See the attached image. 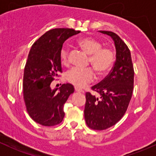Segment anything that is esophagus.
<instances>
[{"label":"esophagus","instance_id":"1","mask_svg":"<svg viewBox=\"0 0 156 156\" xmlns=\"http://www.w3.org/2000/svg\"><path fill=\"white\" fill-rule=\"evenodd\" d=\"M75 91H77V92H84V91H83L82 90L80 89V88H78V87H75Z\"/></svg>","mask_w":156,"mask_h":156}]
</instances>
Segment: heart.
Returning <instances> with one entry per match:
<instances>
[{
    "instance_id": "1",
    "label": "heart",
    "mask_w": 156,
    "mask_h": 156,
    "mask_svg": "<svg viewBox=\"0 0 156 156\" xmlns=\"http://www.w3.org/2000/svg\"><path fill=\"white\" fill-rule=\"evenodd\" d=\"M79 47L90 55L88 63L90 64L100 75L107 72L112 66L115 61V53L112 49L103 47L100 41L93 37H83L78 41ZM69 49L64 45L60 50V60L62 65L69 62ZM66 79L71 84L78 87H84L92 82L95 78V72L92 68H72L66 73Z\"/></svg>"
}]
</instances>
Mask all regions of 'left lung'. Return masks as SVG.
Instances as JSON below:
<instances>
[{"mask_svg": "<svg viewBox=\"0 0 156 156\" xmlns=\"http://www.w3.org/2000/svg\"><path fill=\"white\" fill-rule=\"evenodd\" d=\"M111 36L116 49V60L108 75L91 90L98 93L96 97L86 93L84 119L93 130H103L115 125L126 112L133 89L134 70L127 44L115 32L100 31Z\"/></svg>", "mask_w": 156, "mask_h": 156, "instance_id": "1", "label": "left lung"}]
</instances>
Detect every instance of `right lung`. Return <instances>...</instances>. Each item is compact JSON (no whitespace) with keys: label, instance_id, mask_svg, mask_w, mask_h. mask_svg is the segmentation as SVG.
Masks as SVG:
<instances>
[{"label":"right lung","instance_id":"right-lung-1","mask_svg":"<svg viewBox=\"0 0 156 156\" xmlns=\"http://www.w3.org/2000/svg\"><path fill=\"white\" fill-rule=\"evenodd\" d=\"M80 31L53 29L39 37L31 46L23 75V98L26 111L37 123L52 127L62 122L63 106L74 92L73 85L64 84L52 90L50 84L62 73L60 50L64 41Z\"/></svg>","mask_w":156,"mask_h":156}]
</instances>
